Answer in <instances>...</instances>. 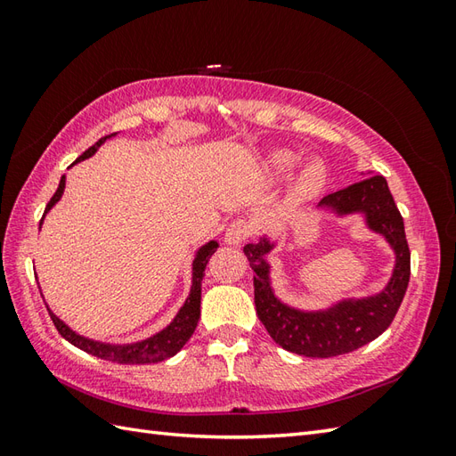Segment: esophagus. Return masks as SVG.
<instances>
[{
	"label": "esophagus",
	"instance_id": "1",
	"mask_svg": "<svg viewBox=\"0 0 456 456\" xmlns=\"http://www.w3.org/2000/svg\"><path fill=\"white\" fill-rule=\"evenodd\" d=\"M250 235H253V225L247 223L245 219H237L231 223L225 231V243L239 247V245H243Z\"/></svg>",
	"mask_w": 456,
	"mask_h": 456
}]
</instances>
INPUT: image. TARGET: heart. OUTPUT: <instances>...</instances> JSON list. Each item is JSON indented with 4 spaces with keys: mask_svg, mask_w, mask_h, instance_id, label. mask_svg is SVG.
Listing matches in <instances>:
<instances>
[{
    "mask_svg": "<svg viewBox=\"0 0 456 456\" xmlns=\"http://www.w3.org/2000/svg\"><path fill=\"white\" fill-rule=\"evenodd\" d=\"M296 162L297 159L292 152L276 151L266 159V168L273 176H286V174L296 167ZM323 180H325V170L322 164L317 162L307 164L296 182V193L297 196H309V193H314L322 188Z\"/></svg>",
    "mask_w": 456,
    "mask_h": 456,
    "instance_id": "b5f03b06",
    "label": "heart"
}]
</instances>
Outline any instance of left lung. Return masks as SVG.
<instances>
[{
	"instance_id": "8db88e82",
	"label": "left lung",
	"mask_w": 456,
	"mask_h": 456,
	"mask_svg": "<svg viewBox=\"0 0 456 456\" xmlns=\"http://www.w3.org/2000/svg\"><path fill=\"white\" fill-rule=\"evenodd\" d=\"M319 208H331L338 216L364 213L368 227L386 237L395 253V266L380 294L362 299H345L327 312H299L280 302L270 286V266L265 256L274 243L263 237L243 248L255 270L256 315L274 341L289 353L329 358L356 351L374 341L394 322L410 282V247L405 239L402 213L384 176H368L353 186L329 193Z\"/></svg>"
}]
</instances>
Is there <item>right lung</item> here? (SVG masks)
Segmentation results:
<instances>
[{
  "mask_svg": "<svg viewBox=\"0 0 456 456\" xmlns=\"http://www.w3.org/2000/svg\"><path fill=\"white\" fill-rule=\"evenodd\" d=\"M110 137H111V134H108V137H102L98 142L94 144V147L86 151L82 157L76 159V162L90 159L92 154L105 142V139H110ZM64 186H66V178L62 176L61 183H58V188L54 191V196L51 198V201L46 203L45 216H46V211H51L54 203L62 198ZM41 223H43V219H41ZM216 248H217L216 240H209L208 245H203L198 250L196 258H193V266H191V270H193V273H191V289H190V297L186 299V304L182 305L178 315L174 317V322L167 329H162L160 333L152 335L149 338H144V341H141V343L110 345V343L92 341V338H88V337H82L78 333H74L70 327H68L64 322H61V319H58L51 312V309H48V307L46 309H48V314H51V319H53V323L56 327V331L61 333L68 343H72L74 346L82 348V351H86L88 354H94L98 358H105V361L121 362V364H149V362L167 361V358L176 354L180 348L188 343V338L191 337V333L196 331V325L200 322L201 280H203V273H206L208 260L211 258L213 253H216Z\"/></svg>",
  "mask_w": 456,
  "mask_h": 456,
  "instance_id": "1",
  "label": "right lung"
}]
</instances>
